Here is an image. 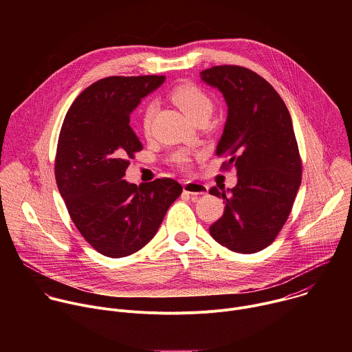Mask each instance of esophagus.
<instances>
[{
  "mask_svg": "<svg viewBox=\"0 0 352 352\" xmlns=\"http://www.w3.org/2000/svg\"><path fill=\"white\" fill-rule=\"evenodd\" d=\"M184 192L190 195V196H197V195H206L209 188L204 184H199V182H193V181H186L182 185Z\"/></svg>",
  "mask_w": 352,
  "mask_h": 352,
  "instance_id": "1",
  "label": "esophagus"
}]
</instances>
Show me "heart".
Wrapping results in <instances>:
<instances>
[{
    "mask_svg": "<svg viewBox=\"0 0 352 352\" xmlns=\"http://www.w3.org/2000/svg\"><path fill=\"white\" fill-rule=\"evenodd\" d=\"M170 98L171 102L177 104L182 110V113L188 116L192 121H195L199 117H210V114L213 113L214 104L212 97L202 87H199L195 83L186 82L175 86L170 93ZM155 113L156 104L153 102L147 103L143 107L140 121L144 133H148L150 129H152ZM173 162L181 168H188L190 164V156L186 152H178L173 156Z\"/></svg>",
    "mask_w": 352,
    "mask_h": 352,
    "instance_id": "1",
    "label": "heart"
}]
</instances>
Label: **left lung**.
<instances>
[{
    "instance_id": "left-lung-1",
    "label": "left lung",
    "mask_w": 352,
    "mask_h": 352,
    "mask_svg": "<svg viewBox=\"0 0 352 352\" xmlns=\"http://www.w3.org/2000/svg\"><path fill=\"white\" fill-rule=\"evenodd\" d=\"M217 87L228 106L216 155L234 167L238 182L230 193L210 188L226 200L223 216L210 235L236 254L269 246L285 224L302 179L291 116L280 94L256 72L238 65H217L200 72Z\"/></svg>"
}]
</instances>
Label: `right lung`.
<instances>
[{
	"label": "right lung",
	"instance_id": "obj_1",
	"mask_svg": "<svg viewBox=\"0 0 352 352\" xmlns=\"http://www.w3.org/2000/svg\"><path fill=\"white\" fill-rule=\"evenodd\" d=\"M164 79H100L75 98L61 126L54 164L58 190L82 236L109 258L142 249L182 192L171 178L139 186L124 179L129 159L143 148L129 116Z\"/></svg>",
	"mask_w": 352,
	"mask_h": 352
}]
</instances>
